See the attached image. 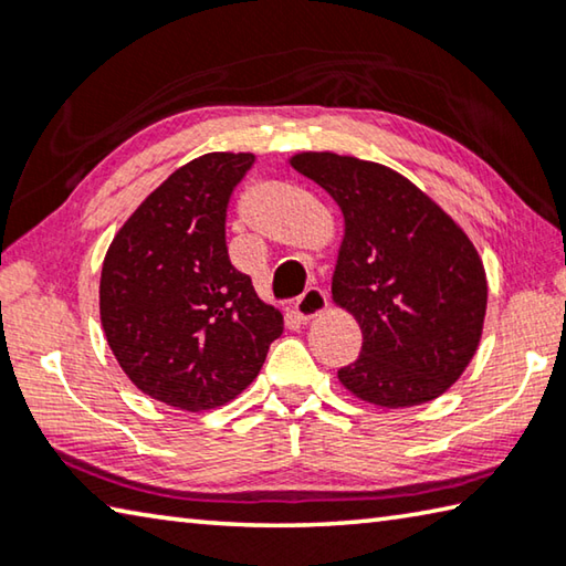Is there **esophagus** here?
Returning <instances> with one entry per match:
<instances>
[{
  "instance_id": "1",
  "label": "esophagus",
  "mask_w": 566,
  "mask_h": 566,
  "mask_svg": "<svg viewBox=\"0 0 566 566\" xmlns=\"http://www.w3.org/2000/svg\"><path fill=\"white\" fill-rule=\"evenodd\" d=\"M324 310H327V294H324L319 286H310L300 300L294 302V314L300 317L302 322H310L317 317V314H322Z\"/></svg>"
}]
</instances>
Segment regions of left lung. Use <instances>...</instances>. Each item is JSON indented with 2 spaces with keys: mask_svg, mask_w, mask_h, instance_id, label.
<instances>
[{
  "mask_svg": "<svg viewBox=\"0 0 566 566\" xmlns=\"http://www.w3.org/2000/svg\"><path fill=\"white\" fill-rule=\"evenodd\" d=\"M292 167L344 217L332 300L359 322L361 354L337 371L342 385L387 409L444 395L484 327L486 274L474 244L395 169L332 151H302Z\"/></svg>",
  "mask_w": 566,
  "mask_h": 566,
  "instance_id": "8db88e82",
  "label": "left lung"
}]
</instances>
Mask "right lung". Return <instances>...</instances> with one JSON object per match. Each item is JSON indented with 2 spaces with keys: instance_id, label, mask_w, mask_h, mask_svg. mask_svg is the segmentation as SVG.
I'll return each instance as SVG.
<instances>
[{
  "instance_id": "obj_1",
  "label": "right lung",
  "mask_w": 566,
  "mask_h": 566,
  "mask_svg": "<svg viewBox=\"0 0 566 566\" xmlns=\"http://www.w3.org/2000/svg\"><path fill=\"white\" fill-rule=\"evenodd\" d=\"M254 155L212 151L169 175L112 239L99 317L137 389L185 411L227 405L260 375L282 314L227 254V207Z\"/></svg>"
}]
</instances>
